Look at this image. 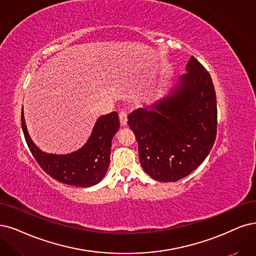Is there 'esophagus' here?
I'll use <instances>...</instances> for the list:
<instances>
[{"label": "esophagus", "mask_w": 256, "mask_h": 256, "mask_svg": "<svg viewBox=\"0 0 256 256\" xmlns=\"http://www.w3.org/2000/svg\"><path fill=\"white\" fill-rule=\"evenodd\" d=\"M119 120H120V124L122 126H126V123H128V115H126V112L121 110L119 112Z\"/></svg>", "instance_id": "obj_1"}]
</instances>
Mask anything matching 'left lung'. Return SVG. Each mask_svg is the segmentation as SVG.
Returning <instances> with one entry per match:
<instances>
[{"instance_id": "obj_1", "label": "left lung", "mask_w": 256, "mask_h": 256, "mask_svg": "<svg viewBox=\"0 0 256 256\" xmlns=\"http://www.w3.org/2000/svg\"><path fill=\"white\" fill-rule=\"evenodd\" d=\"M168 96L128 115L139 160L155 180L177 182L209 155L217 130V106L210 74L192 56Z\"/></svg>"}]
</instances>
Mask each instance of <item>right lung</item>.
Instances as JSON below:
<instances>
[{
  "label": "right lung",
  "instance_id": "add662e5",
  "mask_svg": "<svg viewBox=\"0 0 256 256\" xmlns=\"http://www.w3.org/2000/svg\"><path fill=\"white\" fill-rule=\"evenodd\" d=\"M22 130L28 148L36 162L56 180L62 184L88 188L99 184L110 166L112 137L118 132L120 122L117 112L98 118L88 142L76 152L66 155L45 153L32 140L25 124L22 108Z\"/></svg>",
  "mask_w": 256,
  "mask_h": 256
}]
</instances>
